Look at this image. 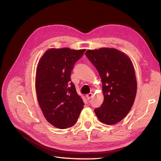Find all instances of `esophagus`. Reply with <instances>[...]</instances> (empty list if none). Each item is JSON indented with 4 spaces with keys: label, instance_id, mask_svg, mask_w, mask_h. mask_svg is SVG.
I'll return each mask as SVG.
<instances>
[{
    "label": "esophagus",
    "instance_id": "34e87169",
    "mask_svg": "<svg viewBox=\"0 0 161 161\" xmlns=\"http://www.w3.org/2000/svg\"><path fill=\"white\" fill-rule=\"evenodd\" d=\"M86 99L89 100V99H91L92 97H93V95H92V93H89V94H87V95H86Z\"/></svg>",
    "mask_w": 161,
    "mask_h": 161
}]
</instances>
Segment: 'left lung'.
Segmentation results:
<instances>
[{"mask_svg":"<svg viewBox=\"0 0 161 161\" xmlns=\"http://www.w3.org/2000/svg\"><path fill=\"white\" fill-rule=\"evenodd\" d=\"M85 55L98 71L103 85V102L95 109L97 118L107 125L118 123L129 113L136 95L132 62L124 53L114 48L89 50Z\"/></svg>","mask_w":161,"mask_h":161,"instance_id":"left-lung-1","label":"left lung"}]
</instances>
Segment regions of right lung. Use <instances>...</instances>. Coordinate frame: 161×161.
<instances>
[{"label": "right lung", "mask_w": 161, "mask_h": 161, "mask_svg": "<svg viewBox=\"0 0 161 161\" xmlns=\"http://www.w3.org/2000/svg\"><path fill=\"white\" fill-rule=\"evenodd\" d=\"M85 50L52 48L39 62L36 89L39 105L46 120L56 128L74 125L84 103L71 81V72Z\"/></svg>", "instance_id": "obj_1"}]
</instances>
